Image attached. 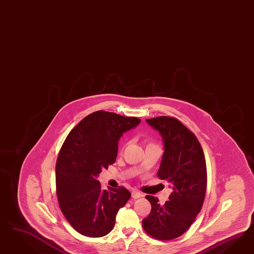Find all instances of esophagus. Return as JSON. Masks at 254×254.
Instances as JSON below:
<instances>
[{"label":"esophagus","mask_w":254,"mask_h":254,"mask_svg":"<svg viewBox=\"0 0 254 254\" xmlns=\"http://www.w3.org/2000/svg\"><path fill=\"white\" fill-rule=\"evenodd\" d=\"M131 196H132V198L137 199V198H139V197L142 196V193L138 192V190H133L131 192Z\"/></svg>","instance_id":"esophagus-1"}]
</instances>
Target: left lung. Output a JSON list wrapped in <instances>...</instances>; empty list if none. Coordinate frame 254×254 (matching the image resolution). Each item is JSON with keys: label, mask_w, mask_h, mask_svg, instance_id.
I'll list each match as a JSON object with an SVG mask.
<instances>
[{"label": "left lung", "mask_w": 254, "mask_h": 254, "mask_svg": "<svg viewBox=\"0 0 254 254\" xmlns=\"http://www.w3.org/2000/svg\"><path fill=\"white\" fill-rule=\"evenodd\" d=\"M146 122L161 135L164 154L157 177L169 182L172 192L164 205L157 197L145 196L152 209L142 226L154 239L170 240L188 230L203 206L207 189L205 155L195 135L176 118L159 116Z\"/></svg>", "instance_id": "8db88e82"}]
</instances>
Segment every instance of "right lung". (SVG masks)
Segmentation results:
<instances>
[{
    "label": "right lung",
    "mask_w": 254,
    "mask_h": 254,
    "mask_svg": "<svg viewBox=\"0 0 254 254\" xmlns=\"http://www.w3.org/2000/svg\"><path fill=\"white\" fill-rule=\"evenodd\" d=\"M139 123L137 117L98 111L85 117L65 139L56 165L57 195L63 215L81 235L106 236L119 208L130 198L124 187L102 190L97 178L116 162L123 133Z\"/></svg>",
    "instance_id": "right-lung-1"
}]
</instances>
